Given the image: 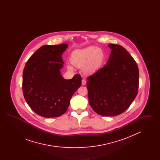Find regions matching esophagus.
<instances>
[{"instance_id":"esophagus-1","label":"esophagus","mask_w":160,"mask_h":160,"mask_svg":"<svg viewBox=\"0 0 160 160\" xmlns=\"http://www.w3.org/2000/svg\"><path fill=\"white\" fill-rule=\"evenodd\" d=\"M82 84L83 86H84V85L86 84V80L83 79V80H82Z\"/></svg>"}]
</instances>
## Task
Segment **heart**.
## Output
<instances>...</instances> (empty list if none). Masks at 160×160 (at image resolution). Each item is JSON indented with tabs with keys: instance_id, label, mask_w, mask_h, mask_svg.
<instances>
[{
	"instance_id": "obj_1",
	"label": "heart",
	"mask_w": 160,
	"mask_h": 160,
	"mask_svg": "<svg viewBox=\"0 0 160 160\" xmlns=\"http://www.w3.org/2000/svg\"><path fill=\"white\" fill-rule=\"evenodd\" d=\"M104 59L102 50L94 46H89L82 49L74 50L71 57V63L76 67L82 68L88 74H92L101 67ZM67 68L72 70L73 67L68 65Z\"/></svg>"
}]
</instances>
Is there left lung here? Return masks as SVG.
<instances>
[{
    "mask_svg": "<svg viewBox=\"0 0 160 160\" xmlns=\"http://www.w3.org/2000/svg\"><path fill=\"white\" fill-rule=\"evenodd\" d=\"M111 54L107 64L88 77L90 106L98 114L113 116L121 114L137 96L138 68L122 46L110 44Z\"/></svg>",
    "mask_w": 160,
    "mask_h": 160,
    "instance_id": "8db88e82",
    "label": "left lung"
}]
</instances>
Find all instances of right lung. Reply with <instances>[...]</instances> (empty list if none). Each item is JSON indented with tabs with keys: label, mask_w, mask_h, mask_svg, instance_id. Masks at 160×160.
Masks as SVG:
<instances>
[{
	"label": "right lung",
	"mask_w": 160,
	"mask_h": 160,
	"mask_svg": "<svg viewBox=\"0 0 160 160\" xmlns=\"http://www.w3.org/2000/svg\"><path fill=\"white\" fill-rule=\"evenodd\" d=\"M67 44L41 47L27 61L23 74V92L32 110L44 118L64 114L73 94L80 87L82 78L76 74L67 80L61 75L62 54Z\"/></svg>",
	"instance_id": "1"
}]
</instances>
